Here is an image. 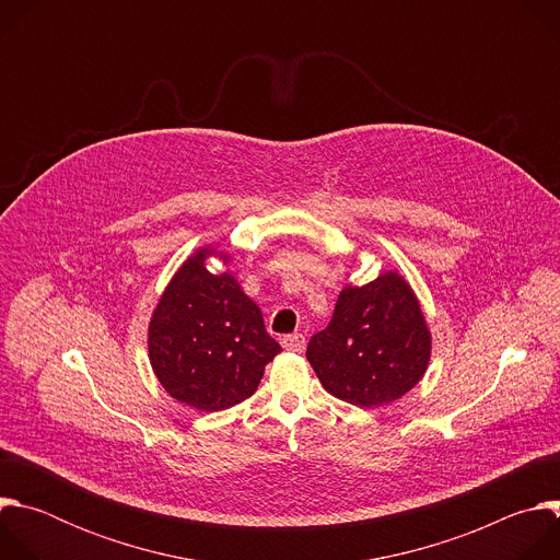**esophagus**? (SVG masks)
I'll return each instance as SVG.
<instances>
[{
  "label": "esophagus",
  "mask_w": 560,
  "mask_h": 560,
  "mask_svg": "<svg viewBox=\"0 0 560 560\" xmlns=\"http://www.w3.org/2000/svg\"><path fill=\"white\" fill-rule=\"evenodd\" d=\"M281 346L283 350L288 352H301L305 348V337L301 332H294V335H285L281 337Z\"/></svg>",
  "instance_id": "obj_1"
}]
</instances>
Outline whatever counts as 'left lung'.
<instances>
[{"mask_svg": "<svg viewBox=\"0 0 560 560\" xmlns=\"http://www.w3.org/2000/svg\"><path fill=\"white\" fill-rule=\"evenodd\" d=\"M432 337L410 283L383 272L346 285L332 322L307 343V361L322 385L346 404L378 408L408 394L425 374Z\"/></svg>", "mask_w": 560, "mask_h": 560, "instance_id": "1", "label": "left lung"}]
</instances>
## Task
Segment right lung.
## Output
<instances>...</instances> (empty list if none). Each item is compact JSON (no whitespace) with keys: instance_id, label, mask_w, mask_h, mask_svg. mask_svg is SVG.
Returning a JSON list of instances; mask_svg holds the SVG:
<instances>
[{"instance_id":"right-lung-1","label":"right lung","mask_w":560,"mask_h":560,"mask_svg":"<svg viewBox=\"0 0 560 560\" xmlns=\"http://www.w3.org/2000/svg\"><path fill=\"white\" fill-rule=\"evenodd\" d=\"M201 248L184 261L159 299L150 328V365L166 392L201 412H217L255 394L281 346L266 332L259 305L232 272L212 275ZM223 264L228 255L219 253Z\"/></svg>"}]
</instances>
